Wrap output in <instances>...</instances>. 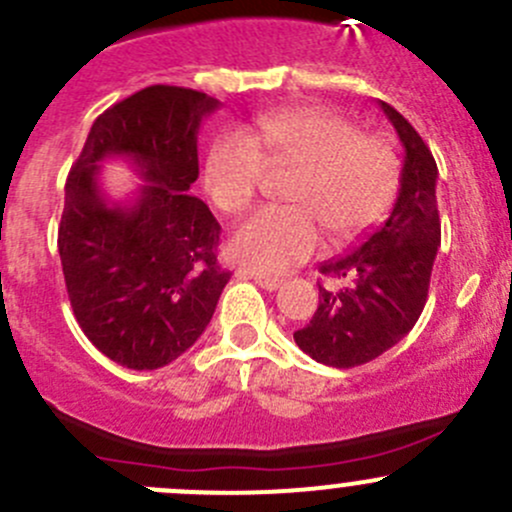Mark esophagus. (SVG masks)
<instances>
[{"mask_svg": "<svg viewBox=\"0 0 512 512\" xmlns=\"http://www.w3.org/2000/svg\"><path fill=\"white\" fill-rule=\"evenodd\" d=\"M241 273H244L246 278H254L258 286L266 288V291H276V288L281 286V278L271 276V273H261V271H256V268H244Z\"/></svg>", "mask_w": 512, "mask_h": 512, "instance_id": "obj_1", "label": "esophagus"}]
</instances>
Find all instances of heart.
<instances>
[{
  "label": "heart",
  "mask_w": 512,
  "mask_h": 512,
  "mask_svg": "<svg viewBox=\"0 0 512 512\" xmlns=\"http://www.w3.org/2000/svg\"><path fill=\"white\" fill-rule=\"evenodd\" d=\"M268 164H301L288 189L293 206H266L231 236V254L263 273L308 261L323 246L351 244L381 224L401 184L391 139L361 134L348 116L323 106L261 114L254 131H224L206 156V191L216 209L241 214L256 199Z\"/></svg>",
  "instance_id": "b5f03b06"
}]
</instances>
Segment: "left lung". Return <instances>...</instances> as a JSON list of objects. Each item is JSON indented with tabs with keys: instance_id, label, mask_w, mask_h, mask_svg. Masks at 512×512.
Listing matches in <instances>:
<instances>
[{
	"instance_id": "left-lung-1",
	"label": "left lung",
	"mask_w": 512,
	"mask_h": 512,
	"mask_svg": "<svg viewBox=\"0 0 512 512\" xmlns=\"http://www.w3.org/2000/svg\"><path fill=\"white\" fill-rule=\"evenodd\" d=\"M381 109L406 149L401 189L386 224L351 254L321 263L323 276L341 286L318 283L316 313L293 338L303 353L323 366H363L416 326L440 246L433 154L406 116L386 101H381Z\"/></svg>"
}]
</instances>
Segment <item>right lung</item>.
I'll return each instance as SVG.
<instances>
[{"label":"right lung","mask_w":512,"mask_h":512,"mask_svg":"<svg viewBox=\"0 0 512 512\" xmlns=\"http://www.w3.org/2000/svg\"><path fill=\"white\" fill-rule=\"evenodd\" d=\"M216 109L204 91L146 86L96 116L69 171L59 224L69 301L84 336L119 366L154 371L189 351L231 278L216 263L219 221L189 196L201 119ZM116 155L145 179L124 205L98 186Z\"/></svg>","instance_id":"right-lung-1"}]
</instances>
